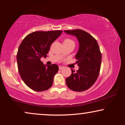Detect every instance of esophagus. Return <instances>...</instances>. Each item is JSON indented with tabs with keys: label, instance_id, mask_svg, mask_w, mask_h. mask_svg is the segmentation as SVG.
Listing matches in <instances>:
<instances>
[{
	"label": "esophagus",
	"instance_id": "1",
	"mask_svg": "<svg viewBox=\"0 0 125 125\" xmlns=\"http://www.w3.org/2000/svg\"><path fill=\"white\" fill-rule=\"evenodd\" d=\"M64 68V67H63V66H59V69H60V70L63 69Z\"/></svg>",
	"mask_w": 125,
	"mask_h": 125
}]
</instances>
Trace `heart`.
<instances>
[{
	"mask_svg": "<svg viewBox=\"0 0 125 125\" xmlns=\"http://www.w3.org/2000/svg\"><path fill=\"white\" fill-rule=\"evenodd\" d=\"M63 44H74V42L72 40V39L66 38L64 40V42H63Z\"/></svg>",
	"mask_w": 125,
	"mask_h": 125,
	"instance_id": "1",
	"label": "heart"
}]
</instances>
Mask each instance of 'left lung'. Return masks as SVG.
<instances>
[{"label": "left lung", "instance_id": "obj_1", "mask_svg": "<svg viewBox=\"0 0 125 125\" xmlns=\"http://www.w3.org/2000/svg\"><path fill=\"white\" fill-rule=\"evenodd\" d=\"M65 33L75 36L79 42L76 56L78 71L72 69V74L66 78L70 89L85 91L93 85L98 78L101 64V53L97 40L88 32L81 30H66Z\"/></svg>", "mask_w": 125, "mask_h": 125}]
</instances>
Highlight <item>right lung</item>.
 Masks as SVG:
<instances>
[{
  "instance_id": "add662e5",
  "label": "right lung",
  "mask_w": 125,
  "mask_h": 125,
  "mask_svg": "<svg viewBox=\"0 0 125 125\" xmlns=\"http://www.w3.org/2000/svg\"><path fill=\"white\" fill-rule=\"evenodd\" d=\"M62 32H32L23 39L19 47L16 56L19 72L24 83L35 91H45L52 86L59 66L56 64L45 65L40 59L47 57L51 44Z\"/></svg>"
}]
</instances>
